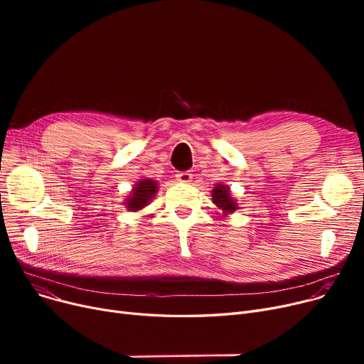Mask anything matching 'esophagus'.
I'll use <instances>...</instances> for the list:
<instances>
[{
  "mask_svg": "<svg viewBox=\"0 0 364 364\" xmlns=\"http://www.w3.org/2000/svg\"><path fill=\"white\" fill-rule=\"evenodd\" d=\"M177 180L178 181H181V183H188V181H192V174H190V172H178L177 174Z\"/></svg>",
  "mask_w": 364,
  "mask_h": 364,
  "instance_id": "34e87169",
  "label": "esophagus"
}]
</instances>
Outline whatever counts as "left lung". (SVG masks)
I'll return each instance as SVG.
<instances>
[{
	"label": "left lung",
	"instance_id": "1",
	"mask_svg": "<svg viewBox=\"0 0 364 364\" xmlns=\"http://www.w3.org/2000/svg\"><path fill=\"white\" fill-rule=\"evenodd\" d=\"M213 200L218 208L223 209L224 213H235L237 209L235 200L230 198V193H228V188L225 186L218 184L217 187H214Z\"/></svg>",
	"mask_w": 364,
	"mask_h": 364
}]
</instances>
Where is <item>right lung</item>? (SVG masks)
I'll return each mask as SVG.
<instances>
[{
	"label": "right lung",
	"mask_w": 364,
	"mask_h": 364,
	"mask_svg": "<svg viewBox=\"0 0 364 364\" xmlns=\"http://www.w3.org/2000/svg\"><path fill=\"white\" fill-rule=\"evenodd\" d=\"M158 184L153 180H141L134 187L132 193L127 202V208L131 211H139L143 206H146L150 199L155 196Z\"/></svg>",
	"instance_id": "right-lung-1"
}]
</instances>
